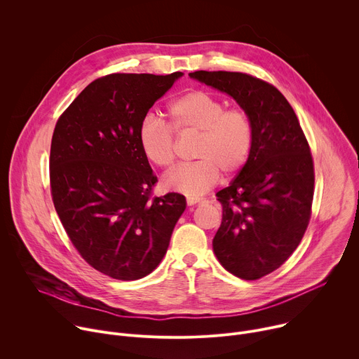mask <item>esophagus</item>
I'll use <instances>...</instances> for the list:
<instances>
[{
    "label": "esophagus",
    "mask_w": 359,
    "mask_h": 359,
    "mask_svg": "<svg viewBox=\"0 0 359 359\" xmlns=\"http://www.w3.org/2000/svg\"><path fill=\"white\" fill-rule=\"evenodd\" d=\"M186 201H187L189 206H194V204H197V203L201 201V198H198V197H187Z\"/></svg>",
    "instance_id": "34e87169"
}]
</instances>
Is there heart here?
Instances as JSON below:
<instances>
[{"instance_id":"1","label":"heart","mask_w":359,"mask_h":359,"mask_svg":"<svg viewBox=\"0 0 359 359\" xmlns=\"http://www.w3.org/2000/svg\"><path fill=\"white\" fill-rule=\"evenodd\" d=\"M224 107L220 97L198 89L177 96L168 105L169 125L177 135L197 133L193 149L197 159L168 175V189L200 196L217 183L220 172L231 176L244 169L254 144L252 122L244 109ZM137 143L151 165L162 169L175 165L173 132L158 118L147 115L140 121Z\"/></svg>"}]
</instances>
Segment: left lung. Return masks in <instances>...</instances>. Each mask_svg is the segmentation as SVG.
Returning <instances> with one entry per match:
<instances>
[{
	"label": "left lung",
	"instance_id": "obj_1",
	"mask_svg": "<svg viewBox=\"0 0 359 359\" xmlns=\"http://www.w3.org/2000/svg\"><path fill=\"white\" fill-rule=\"evenodd\" d=\"M189 75L233 96L251 118V156L231 184L216 193L223 217L213 250L229 273L259 280L288 260L309 227L314 197L310 144L274 85L243 72Z\"/></svg>",
	"mask_w": 359,
	"mask_h": 359
}]
</instances>
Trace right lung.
Here are the masks:
<instances>
[{
	"instance_id": "1",
	"label": "right lung",
	"mask_w": 359,
	"mask_h": 359,
	"mask_svg": "<svg viewBox=\"0 0 359 359\" xmlns=\"http://www.w3.org/2000/svg\"><path fill=\"white\" fill-rule=\"evenodd\" d=\"M182 75L97 78L55 125L49 156L55 210L81 257L115 280L155 270L186 209L179 193L151 196L158 177L137 143L140 121Z\"/></svg>"
}]
</instances>
